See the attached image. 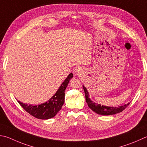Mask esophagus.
<instances>
[{
  "instance_id": "34e87169",
  "label": "esophagus",
  "mask_w": 147,
  "mask_h": 147,
  "mask_svg": "<svg viewBox=\"0 0 147 147\" xmlns=\"http://www.w3.org/2000/svg\"><path fill=\"white\" fill-rule=\"evenodd\" d=\"M75 73H76V75H80V73H81V71H80V68H76V69H75Z\"/></svg>"
}]
</instances>
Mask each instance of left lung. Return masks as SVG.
Segmentation results:
<instances>
[{"instance_id":"obj_1","label":"left lung","mask_w":147,"mask_h":147,"mask_svg":"<svg viewBox=\"0 0 147 147\" xmlns=\"http://www.w3.org/2000/svg\"><path fill=\"white\" fill-rule=\"evenodd\" d=\"M83 88H84L85 95V100H86V102L88 106H89V107L92 111H94V113L98 114H101V115H113V114L121 113V112L125 110V109L127 108V107L130 104V103H129L127 104H125L123 106H120L118 107H107L101 105L100 104L92 102L89 97V92H88L86 88L84 85H83Z\"/></svg>"}]
</instances>
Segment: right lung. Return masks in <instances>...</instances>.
I'll use <instances>...</instances> for the list:
<instances>
[{"instance_id": "right-lung-1", "label": "right lung", "mask_w": 147, "mask_h": 147, "mask_svg": "<svg viewBox=\"0 0 147 147\" xmlns=\"http://www.w3.org/2000/svg\"><path fill=\"white\" fill-rule=\"evenodd\" d=\"M73 74H69L56 94L46 103L38 105H28L27 104L21 103L19 101H18V102L27 113L34 118L40 119L53 118L62 109V107L64 103L65 90L67 87L69 80L73 78Z\"/></svg>"}]
</instances>
